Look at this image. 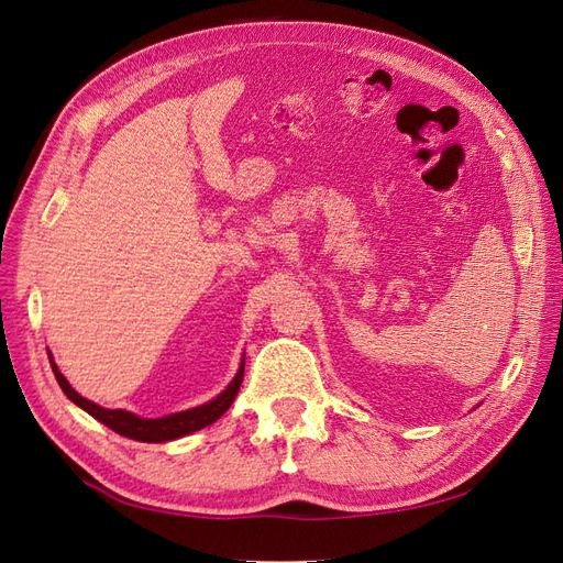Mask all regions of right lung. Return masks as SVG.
Wrapping results in <instances>:
<instances>
[{"label":"right lung","instance_id":"obj_1","mask_svg":"<svg viewBox=\"0 0 563 563\" xmlns=\"http://www.w3.org/2000/svg\"><path fill=\"white\" fill-rule=\"evenodd\" d=\"M51 357V367L55 372V378L59 388L64 390V395L69 397L76 407H80L82 411H87L92 418H97L99 422H103L106 427H110L112 432H118L126 439L133 441H143V443H164V441H173L179 437H187L191 432L203 430V427L217 422L223 413L229 411V407L233 404L240 386H242V376H244V355L242 363L238 367V374L233 376L231 384L223 388L217 397H212L210 401L200 404V407L187 409V411H177L170 416H162V418H141L131 411L124 409H103L99 404L85 399L82 395H78L66 376L59 372L57 363L53 360V353L48 351Z\"/></svg>","mask_w":563,"mask_h":563}]
</instances>
